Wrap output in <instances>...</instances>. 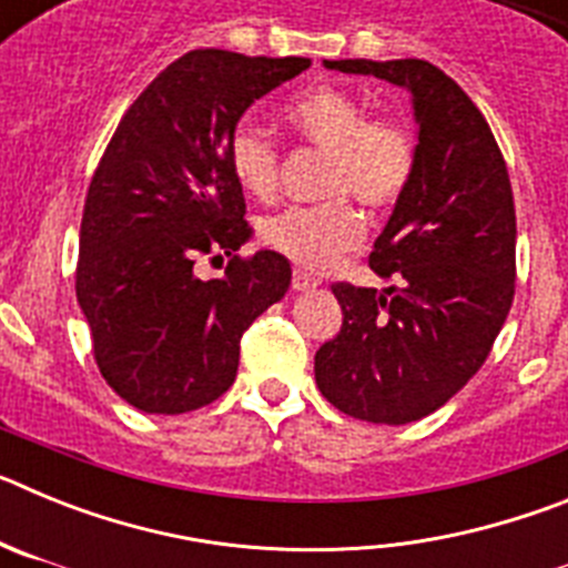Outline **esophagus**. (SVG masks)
Segmentation results:
<instances>
[{"label":"esophagus","mask_w":568,"mask_h":568,"mask_svg":"<svg viewBox=\"0 0 568 568\" xmlns=\"http://www.w3.org/2000/svg\"><path fill=\"white\" fill-rule=\"evenodd\" d=\"M318 287V278L310 273H304V270H295L293 273V290H298V293H310V290Z\"/></svg>","instance_id":"34e87169"}]
</instances>
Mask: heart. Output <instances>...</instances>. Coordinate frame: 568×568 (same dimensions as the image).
<instances>
[{"label":"heart","mask_w":568,"mask_h":568,"mask_svg":"<svg viewBox=\"0 0 568 568\" xmlns=\"http://www.w3.org/2000/svg\"><path fill=\"white\" fill-rule=\"evenodd\" d=\"M287 122L310 144L327 150L324 195H353L386 210L406 193L415 173V142L395 119H369L358 97L338 88H315L287 104ZM227 168L235 184L267 199L278 182V150L253 124H239L227 139ZM364 233L361 215L346 199L315 207H287L261 222V239L301 267H327Z\"/></svg>","instance_id":"obj_1"}]
</instances>
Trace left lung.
Returning <instances> with one entry per match:
<instances>
[{"label": "left lung", "instance_id": "left-lung-1", "mask_svg": "<svg viewBox=\"0 0 568 568\" xmlns=\"http://www.w3.org/2000/svg\"><path fill=\"white\" fill-rule=\"evenodd\" d=\"M327 70L404 88L415 173L369 253L398 287L335 284L341 333L315 353V384L344 415L413 424L478 373L515 295V202L489 124L424 59H341Z\"/></svg>", "mask_w": 568, "mask_h": 568}]
</instances>
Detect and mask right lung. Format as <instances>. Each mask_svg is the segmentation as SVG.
<instances>
[{"mask_svg": "<svg viewBox=\"0 0 568 568\" xmlns=\"http://www.w3.org/2000/svg\"><path fill=\"white\" fill-rule=\"evenodd\" d=\"M310 59L193 50L130 104L90 182L77 298L93 355L119 398L182 415L233 386L244 329L284 298L293 267L275 250L233 258L219 278L195 255L253 239L227 139L255 99Z\"/></svg>", "mask_w": 568, "mask_h": 568, "instance_id": "add662e5", "label": "right lung"}]
</instances>
